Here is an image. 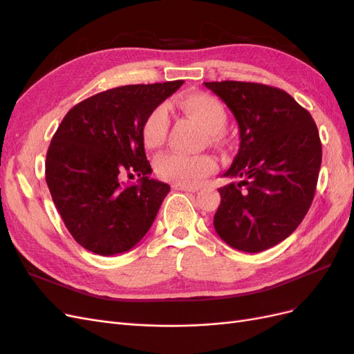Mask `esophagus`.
I'll return each instance as SVG.
<instances>
[{"label": "esophagus", "mask_w": 354, "mask_h": 354, "mask_svg": "<svg viewBox=\"0 0 354 354\" xmlns=\"http://www.w3.org/2000/svg\"><path fill=\"white\" fill-rule=\"evenodd\" d=\"M173 187L176 190H183V192H192V194H195V192H198V187L195 186H183V185H173Z\"/></svg>", "instance_id": "esophagus-1"}]
</instances>
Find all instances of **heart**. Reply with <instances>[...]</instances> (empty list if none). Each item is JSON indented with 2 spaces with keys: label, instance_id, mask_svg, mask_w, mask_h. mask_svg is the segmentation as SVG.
I'll return each instance as SVG.
<instances>
[{
  "label": "heart",
  "instance_id": "1",
  "mask_svg": "<svg viewBox=\"0 0 354 354\" xmlns=\"http://www.w3.org/2000/svg\"><path fill=\"white\" fill-rule=\"evenodd\" d=\"M177 106L205 130L211 137L221 136L227 125V111L216 95L203 91H195L183 95ZM169 127L168 111L165 106H156L147 113L140 128L143 145L149 149H156L165 142ZM216 162L208 155H183L168 152L155 160V173L167 181L176 185L196 186L214 173Z\"/></svg>",
  "mask_w": 354,
  "mask_h": 354
}]
</instances>
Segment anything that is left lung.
Listing matches in <instances>:
<instances>
[{
    "label": "left lung",
    "instance_id": "left-lung-1",
    "mask_svg": "<svg viewBox=\"0 0 354 354\" xmlns=\"http://www.w3.org/2000/svg\"><path fill=\"white\" fill-rule=\"evenodd\" d=\"M227 104L239 125V152L224 177L214 216L218 236L245 252L286 239L312 205L322 143L312 115L286 91L242 81L203 82Z\"/></svg>",
    "mask_w": 354,
    "mask_h": 354
}]
</instances>
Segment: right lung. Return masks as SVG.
Segmentation results:
<instances>
[{
  "label": "right lung",
  "instance_id": "obj_1",
  "mask_svg": "<svg viewBox=\"0 0 354 354\" xmlns=\"http://www.w3.org/2000/svg\"><path fill=\"white\" fill-rule=\"evenodd\" d=\"M185 81L124 85L75 104L51 138L46 181L66 229L82 248L99 255L131 250L151 229L169 192L149 178L140 128L156 106ZM136 172L137 185L120 177Z\"/></svg>",
  "mask_w": 354,
  "mask_h": 354
}]
</instances>
